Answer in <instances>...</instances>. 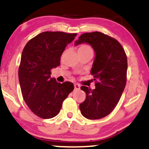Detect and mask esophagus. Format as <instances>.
Segmentation results:
<instances>
[{"mask_svg": "<svg viewBox=\"0 0 149 149\" xmlns=\"http://www.w3.org/2000/svg\"><path fill=\"white\" fill-rule=\"evenodd\" d=\"M80 86L78 84H74V90H80Z\"/></svg>", "mask_w": 149, "mask_h": 149, "instance_id": "obj_1", "label": "esophagus"}]
</instances>
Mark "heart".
Segmentation results:
<instances>
[{"mask_svg": "<svg viewBox=\"0 0 149 149\" xmlns=\"http://www.w3.org/2000/svg\"><path fill=\"white\" fill-rule=\"evenodd\" d=\"M87 51H92L91 47L87 45H80L78 49V52H87Z\"/></svg>", "mask_w": 149, "mask_h": 149, "instance_id": "obj_1", "label": "heart"}]
</instances>
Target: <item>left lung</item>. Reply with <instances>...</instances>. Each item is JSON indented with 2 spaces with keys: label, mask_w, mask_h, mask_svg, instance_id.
<instances>
[{
  "label": "left lung",
  "mask_w": 149,
  "mask_h": 149,
  "mask_svg": "<svg viewBox=\"0 0 149 149\" xmlns=\"http://www.w3.org/2000/svg\"><path fill=\"white\" fill-rule=\"evenodd\" d=\"M88 43L95 50L91 74L95 78V89L82 86L86 99L80 104L82 115L90 120L109 115L118 103L127 80V61L124 49L116 39L101 32L82 34L75 45Z\"/></svg>",
  "instance_id": "left-lung-1"
}]
</instances>
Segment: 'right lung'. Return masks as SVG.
<instances>
[{
    "label": "right lung",
    "mask_w": 149,
    "mask_h": 149,
    "mask_svg": "<svg viewBox=\"0 0 149 149\" xmlns=\"http://www.w3.org/2000/svg\"><path fill=\"white\" fill-rule=\"evenodd\" d=\"M77 33L45 31L26 43L19 67V80L26 104L35 115L44 119L59 113L64 100L74 89L73 83H57L51 70L60 65L66 46Z\"/></svg>",
    "instance_id": "add662e5"
}]
</instances>
